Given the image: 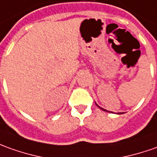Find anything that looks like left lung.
<instances>
[{"label":"left lung","instance_id":"1","mask_svg":"<svg viewBox=\"0 0 157 157\" xmlns=\"http://www.w3.org/2000/svg\"><path fill=\"white\" fill-rule=\"evenodd\" d=\"M98 106H99V105H98ZM99 107H100V106H99ZM100 108H101V109H102V110H103V111H106V110L103 109V108H101V107H100ZM106 112H107V111H106Z\"/></svg>","mask_w":157,"mask_h":157}]
</instances>
